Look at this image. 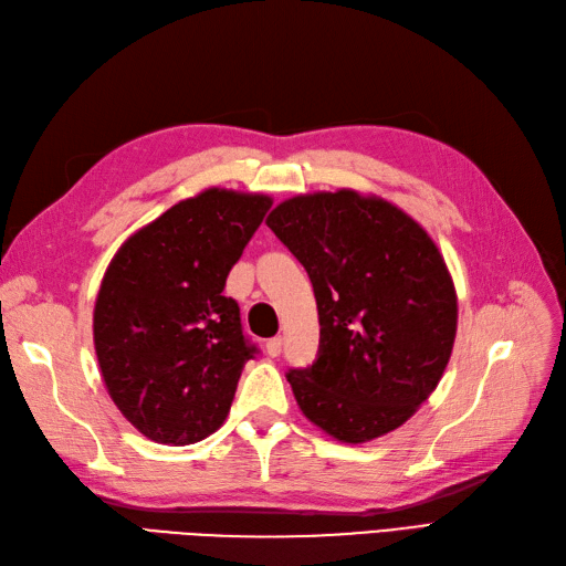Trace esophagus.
Wrapping results in <instances>:
<instances>
[{
    "mask_svg": "<svg viewBox=\"0 0 566 566\" xmlns=\"http://www.w3.org/2000/svg\"><path fill=\"white\" fill-rule=\"evenodd\" d=\"M281 349H283V337H271V339L266 342V354H269V356H279Z\"/></svg>",
    "mask_w": 566,
    "mask_h": 566,
    "instance_id": "1",
    "label": "esophagus"
}]
</instances>
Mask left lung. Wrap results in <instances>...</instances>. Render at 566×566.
Returning <instances> with one entry per match:
<instances>
[{
	"instance_id": "obj_1",
	"label": "left lung",
	"mask_w": 566,
	"mask_h": 566,
	"mask_svg": "<svg viewBox=\"0 0 566 566\" xmlns=\"http://www.w3.org/2000/svg\"><path fill=\"white\" fill-rule=\"evenodd\" d=\"M266 227L306 269L321 345L285 378L325 434L364 443L401 427L451 358L458 297L427 231L397 205L352 188L287 198Z\"/></svg>"
}]
</instances>
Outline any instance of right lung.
Here are the masks:
<instances>
[{
  "instance_id": "1",
  "label": "right lung",
  "mask_w": 566,
  "mask_h": 566,
  "mask_svg": "<svg viewBox=\"0 0 566 566\" xmlns=\"http://www.w3.org/2000/svg\"><path fill=\"white\" fill-rule=\"evenodd\" d=\"M271 202L208 188L129 235L111 260L94 349L111 399L144 437L186 447L227 420L256 349L224 285Z\"/></svg>"
}]
</instances>
